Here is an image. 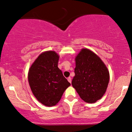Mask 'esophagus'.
<instances>
[{"instance_id": "34e87169", "label": "esophagus", "mask_w": 132, "mask_h": 132, "mask_svg": "<svg viewBox=\"0 0 132 132\" xmlns=\"http://www.w3.org/2000/svg\"><path fill=\"white\" fill-rule=\"evenodd\" d=\"M68 80L69 83H71V77H68Z\"/></svg>"}]
</instances>
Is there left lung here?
I'll use <instances>...</instances> for the list:
<instances>
[{
	"label": "left lung",
	"instance_id": "obj_1",
	"mask_svg": "<svg viewBox=\"0 0 132 132\" xmlns=\"http://www.w3.org/2000/svg\"><path fill=\"white\" fill-rule=\"evenodd\" d=\"M76 63L72 85L85 102H96L107 88L110 79L107 68L99 56L87 49L80 52Z\"/></svg>",
	"mask_w": 132,
	"mask_h": 132
}]
</instances>
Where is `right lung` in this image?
Masks as SVG:
<instances>
[{
	"instance_id": "obj_1",
	"label": "right lung",
	"mask_w": 132,
	"mask_h": 132,
	"mask_svg": "<svg viewBox=\"0 0 132 132\" xmlns=\"http://www.w3.org/2000/svg\"><path fill=\"white\" fill-rule=\"evenodd\" d=\"M59 56L54 51L43 52L29 71L28 79L33 94L44 105H55L71 83L58 68Z\"/></svg>"
}]
</instances>
